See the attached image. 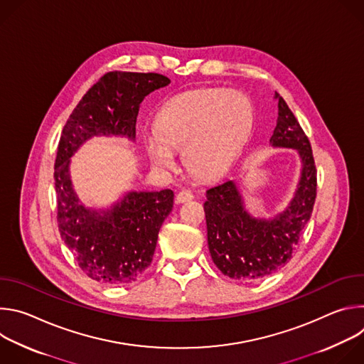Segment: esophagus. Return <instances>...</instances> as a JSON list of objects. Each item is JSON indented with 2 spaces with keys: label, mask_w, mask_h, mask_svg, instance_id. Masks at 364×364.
Instances as JSON below:
<instances>
[{
  "label": "esophagus",
  "mask_w": 364,
  "mask_h": 364,
  "mask_svg": "<svg viewBox=\"0 0 364 364\" xmlns=\"http://www.w3.org/2000/svg\"><path fill=\"white\" fill-rule=\"evenodd\" d=\"M193 198H194V194H193L191 191H188V190H181V191L177 194V197H176L177 203H186V201H190V200H193Z\"/></svg>",
  "instance_id": "esophagus-1"
}]
</instances>
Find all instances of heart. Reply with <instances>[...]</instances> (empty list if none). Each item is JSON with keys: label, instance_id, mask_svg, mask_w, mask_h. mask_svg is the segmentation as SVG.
<instances>
[{"label": "heart", "instance_id": "heart-1", "mask_svg": "<svg viewBox=\"0 0 364 364\" xmlns=\"http://www.w3.org/2000/svg\"><path fill=\"white\" fill-rule=\"evenodd\" d=\"M252 127L250 100L240 92L200 87L168 99L157 117V131L145 136L152 166L171 170L183 148L186 167L204 178L220 176Z\"/></svg>", "mask_w": 364, "mask_h": 364}]
</instances>
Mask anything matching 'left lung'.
Instances as JSON below:
<instances>
[{"label": "left lung", "mask_w": 364, "mask_h": 364, "mask_svg": "<svg viewBox=\"0 0 364 364\" xmlns=\"http://www.w3.org/2000/svg\"><path fill=\"white\" fill-rule=\"evenodd\" d=\"M278 99V119L269 139L272 146L296 149L301 177L288 207L272 219L253 218L243 204L233 180L205 191L207 243L215 265L237 281H256L272 275L292 257L301 232L308 223L317 196V170L311 144L299 122Z\"/></svg>", "instance_id": "8db88e82"}]
</instances>
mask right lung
<instances>
[{
    "label": "right lung",
    "instance_id": "right-lung-1",
    "mask_svg": "<svg viewBox=\"0 0 364 364\" xmlns=\"http://www.w3.org/2000/svg\"><path fill=\"white\" fill-rule=\"evenodd\" d=\"M170 83L159 73L109 72L80 99L59 141L55 163L58 225L79 268L108 285L136 281L151 265L159 232L173 210L174 193L129 191L109 209H87L73 190L69 166L79 146L97 135L135 139L141 102Z\"/></svg>",
    "mask_w": 364,
    "mask_h": 364
}]
</instances>
